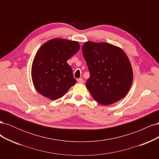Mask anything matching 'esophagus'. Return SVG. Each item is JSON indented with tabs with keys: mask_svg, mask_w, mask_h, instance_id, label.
Returning a JSON list of instances; mask_svg holds the SVG:
<instances>
[{
	"mask_svg": "<svg viewBox=\"0 0 159 159\" xmlns=\"http://www.w3.org/2000/svg\"><path fill=\"white\" fill-rule=\"evenodd\" d=\"M78 81L80 84H83L84 82V80L83 78H79L78 79Z\"/></svg>",
	"mask_w": 159,
	"mask_h": 159,
	"instance_id": "esophagus-1",
	"label": "esophagus"
}]
</instances>
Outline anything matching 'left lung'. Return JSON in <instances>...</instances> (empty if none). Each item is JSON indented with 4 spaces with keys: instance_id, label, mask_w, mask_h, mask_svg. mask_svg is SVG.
Returning <instances> with one entry per match:
<instances>
[{
    "instance_id": "1",
    "label": "left lung",
    "mask_w": 159,
    "mask_h": 159,
    "mask_svg": "<svg viewBox=\"0 0 159 159\" xmlns=\"http://www.w3.org/2000/svg\"><path fill=\"white\" fill-rule=\"evenodd\" d=\"M82 52L90 74L86 88L96 102L108 105L124 98L133 78L132 67L125 52L107 42L89 41L83 45Z\"/></svg>"
}]
</instances>
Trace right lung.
Returning a JSON list of instances; mask_svg holds the SVG:
<instances>
[{
	"label": "right lung",
	"mask_w": 159,
	"mask_h": 159,
	"mask_svg": "<svg viewBox=\"0 0 159 159\" xmlns=\"http://www.w3.org/2000/svg\"><path fill=\"white\" fill-rule=\"evenodd\" d=\"M76 41L54 38L44 43L34 58L31 75L34 88L44 97L56 100L75 84L71 66L67 63L80 50Z\"/></svg>",
	"instance_id": "1"
}]
</instances>
